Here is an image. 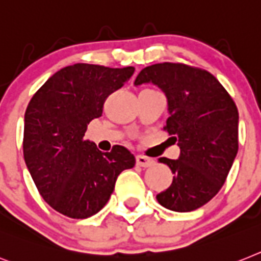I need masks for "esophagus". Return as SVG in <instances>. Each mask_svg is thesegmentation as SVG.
<instances>
[{"label":"esophagus","instance_id":"1","mask_svg":"<svg viewBox=\"0 0 261 261\" xmlns=\"http://www.w3.org/2000/svg\"><path fill=\"white\" fill-rule=\"evenodd\" d=\"M136 163L137 165L143 168H148V167H152L154 164V160L153 159H150V157H146L144 154H137L136 156Z\"/></svg>","mask_w":261,"mask_h":261}]
</instances>
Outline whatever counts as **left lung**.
<instances>
[{
  "instance_id": "1",
  "label": "left lung",
  "mask_w": 261,
  "mask_h": 261,
  "mask_svg": "<svg viewBox=\"0 0 261 261\" xmlns=\"http://www.w3.org/2000/svg\"><path fill=\"white\" fill-rule=\"evenodd\" d=\"M163 89L169 117L164 130L180 146V157L159 159L171 168L169 188L156 196L163 206L191 212L216 196L239 149V112L233 98L210 72L181 62L146 66L136 85Z\"/></svg>"
}]
</instances>
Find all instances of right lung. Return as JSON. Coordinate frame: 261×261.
I'll list each match as a JSON object with an SVG mask.
<instances>
[{"mask_svg":"<svg viewBox=\"0 0 261 261\" xmlns=\"http://www.w3.org/2000/svg\"><path fill=\"white\" fill-rule=\"evenodd\" d=\"M135 68L74 64L55 73L34 93L25 112L23 159L42 199L72 219L96 215L111 197L117 176L135 167L125 146L102 153L84 139L102 115L107 97Z\"/></svg>","mask_w":261,"mask_h":261,"instance_id":"add662e5","label":"right lung"}]
</instances>
